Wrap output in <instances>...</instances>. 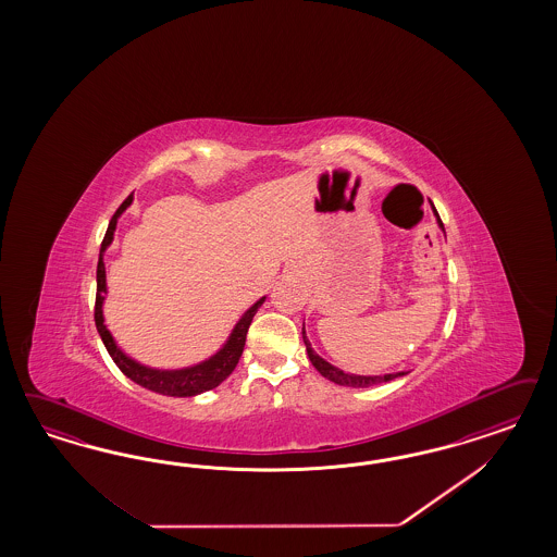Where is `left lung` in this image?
I'll return each instance as SVG.
<instances>
[{
    "instance_id": "1",
    "label": "left lung",
    "mask_w": 557,
    "mask_h": 557,
    "mask_svg": "<svg viewBox=\"0 0 557 557\" xmlns=\"http://www.w3.org/2000/svg\"><path fill=\"white\" fill-rule=\"evenodd\" d=\"M433 212H435V216H437L438 228L445 233L443 222L438 219L437 210H435V208H433ZM302 338L310 363L317 368V371L321 373L322 377H326V380L335 382L338 386H349V388H370V386L384 384V382H389V380H394V377H400V375H406V373H408V371H396V373H384V375H357V373H347V371L335 368L333 363H329L326 359H322L321 355L317 354V351L312 349L310 341L306 337V329H304V326Z\"/></svg>"
}]
</instances>
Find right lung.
<instances>
[{
  "mask_svg": "<svg viewBox=\"0 0 557 557\" xmlns=\"http://www.w3.org/2000/svg\"><path fill=\"white\" fill-rule=\"evenodd\" d=\"M131 203H133V196H128L124 202L120 203V208L116 210V214L112 216V220H110L106 236L101 240L100 261H98V294H96V326H98V333H100L108 354L114 359V363L119 366V370L126 377H131L138 386L157 392V394H163V396H175V398L198 396L202 392L220 386L235 371L236 363H238L243 349H245L247 331L251 326L255 312L261 308V304L265 302V296L259 298L249 310H245V314L236 321L235 329L231 331V335L224 341V345L220 347L219 351L210 355L208 359H203L200 363H196V366L180 368V370H159V368L143 366L140 361H136L131 355L124 354L120 349L116 338L112 337V333L108 331L106 321H103V300H106V294H108L103 253L112 245L119 219Z\"/></svg>",
  "mask_w": 557,
  "mask_h": 557,
  "instance_id": "right-lung-1",
  "label": "right lung"
}]
</instances>
